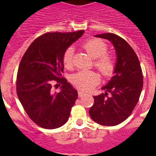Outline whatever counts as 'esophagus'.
Segmentation results:
<instances>
[{"label": "esophagus", "mask_w": 156, "mask_h": 156, "mask_svg": "<svg viewBox=\"0 0 156 156\" xmlns=\"http://www.w3.org/2000/svg\"><path fill=\"white\" fill-rule=\"evenodd\" d=\"M78 97H82L83 96L85 95V94H84V92H83V91H81V90L78 91Z\"/></svg>", "instance_id": "34e87169"}]
</instances>
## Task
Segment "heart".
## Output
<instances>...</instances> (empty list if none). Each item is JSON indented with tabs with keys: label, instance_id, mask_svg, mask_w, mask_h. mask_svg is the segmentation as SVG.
I'll return each instance as SVG.
<instances>
[{
	"label": "heart",
	"instance_id": "b5f03b06",
	"mask_svg": "<svg viewBox=\"0 0 156 156\" xmlns=\"http://www.w3.org/2000/svg\"><path fill=\"white\" fill-rule=\"evenodd\" d=\"M82 48L91 57L94 58V66L105 77L111 76L116 68V60L114 55L107 53L108 46L103 41L91 38L84 42ZM74 50L68 48L62 54V63L66 68L72 66ZM100 76L94 71H79L72 76V82L75 87L82 90L93 89L99 82Z\"/></svg>",
	"mask_w": 156,
	"mask_h": 156
}]
</instances>
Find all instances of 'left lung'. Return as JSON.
<instances>
[{
  "instance_id": "obj_1",
  "label": "left lung",
  "mask_w": 156,
  "mask_h": 156,
  "mask_svg": "<svg viewBox=\"0 0 156 156\" xmlns=\"http://www.w3.org/2000/svg\"><path fill=\"white\" fill-rule=\"evenodd\" d=\"M114 45L117 55L114 76L102 87L104 94L94 96L89 110L91 119L104 126H115L130 116L136 106L144 84L142 69L133 49L120 36L113 33L97 34Z\"/></svg>"
}]
</instances>
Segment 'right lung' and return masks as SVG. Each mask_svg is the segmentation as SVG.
Returning a JSON list of instances; mask_svg holds the SVG:
<instances>
[{"label": "right lung", "instance_id": "1", "mask_svg": "<svg viewBox=\"0 0 156 156\" xmlns=\"http://www.w3.org/2000/svg\"><path fill=\"white\" fill-rule=\"evenodd\" d=\"M84 32L45 33L30 44L20 61L17 96L29 117L43 128H58L68 121L78 91L62 75V54ZM58 87L61 92H53Z\"/></svg>", "mask_w": 156, "mask_h": 156}]
</instances>
